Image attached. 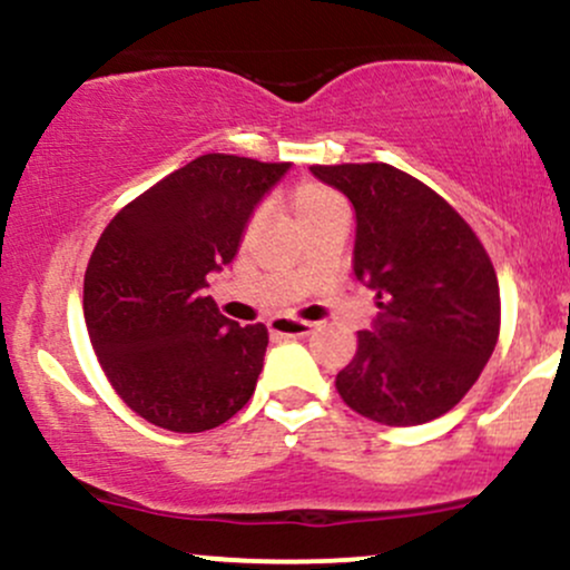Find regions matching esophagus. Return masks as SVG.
I'll use <instances>...</instances> for the list:
<instances>
[{"label":"esophagus","mask_w":570,"mask_h":570,"mask_svg":"<svg viewBox=\"0 0 570 570\" xmlns=\"http://www.w3.org/2000/svg\"><path fill=\"white\" fill-rule=\"evenodd\" d=\"M267 330H271V335H276V337H305L313 332V324L299 322V318L278 316V318H271Z\"/></svg>","instance_id":"1"}]
</instances>
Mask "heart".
<instances>
[{
  "label": "heart",
  "instance_id": "obj_1",
  "mask_svg": "<svg viewBox=\"0 0 570 570\" xmlns=\"http://www.w3.org/2000/svg\"><path fill=\"white\" fill-rule=\"evenodd\" d=\"M292 208H294V217H297L299 225H311V222H318L330 214H348V203L335 189L324 187V185H299L294 189L292 195ZM259 219V214H254L252 225Z\"/></svg>",
  "mask_w": 570,
  "mask_h": 570
}]
</instances>
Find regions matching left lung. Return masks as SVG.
Returning <instances> with one entry per match:
<instances>
[{"label":"left lung","instance_id":"8db88e82","mask_svg":"<svg viewBox=\"0 0 570 570\" xmlns=\"http://www.w3.org/2000/svg\"><path fill=\"white\" fill-rule=\"evenodd\" d=\"M311 171L353 203V273L377 297L337 394L383 426L434 421L466 396L499 343L501 294L485 246L448 200L389 163Z\"/></svg>","mask_w":570,"mask_h":570}]
</instances>
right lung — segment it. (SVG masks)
Instances as JSON below:
<instances>
[{
	"instance_id": "obj_1",
	"label": "right lung",
	"mask_w": 570,
	"mask_h": 570,
	"mask_svg": "<svg viewBox=\"0 0 570 570\" xmlns=\"http://www.w3.org/2000/svg\"><path fill=\"white\" fill-rule=\"evenodd\" d=\"M292 163L200 155L109 222L85 271L82 311L117 396L155 426L198 434L252 399L265 324L238 326L206 297L257 203Z\"/></svg>"
}]
</instances>
